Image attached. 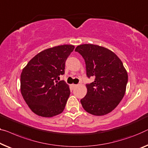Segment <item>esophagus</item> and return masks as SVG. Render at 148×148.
<instances>
[{"label":"esophagus","mask_w":148,"mask_h":148,"mask_svg":"<svg viewBox=\"0 0 148 148\" xmlns=\"http://www.w3.org/2000/svg\"><path fill=\"white\" fill-rule=\"evenodd\" d=\"M76 86H77V85L76 84H73L71 85V87H72V89H74V88H75Z\"/></svg>","instance_id":"obj_1"}]
</instances>
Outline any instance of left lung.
I'll use <instances>...</instances> for the list:
<instances>
[{
  "label": "left lung",
  "mask_w": 148,
  "mask_h": 148,
  "mask_svg": "<svg viewBox=\"0 0 148 148\" xmlns=\"http://www.w3.org/2000/svg\"><path fill=\"white\" fill-rule=\"evenodd\" d=\"M75 51L82 56L88 78L94 81L87 84V94L81 99L83 108L94 116L111 112L124 96L128 76L122 62L106 48L91 44L77 46Z\"/></svg>",
  "instance_id": "obj_1"
}]
</instances>
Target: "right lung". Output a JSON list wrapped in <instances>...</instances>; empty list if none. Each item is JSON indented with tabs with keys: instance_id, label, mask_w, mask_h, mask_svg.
I'll return each instance as SVG.
<instances>
[{
	"instance_id": "right-lung-1",
	"label": "right lung",
	"mask_w": 148,
	"mask_h": 148,
	"mask_svg": "<svg viewBox=\"0 0 148 148\" xmlns=\"http://www.w3.org/2000/svg\"><path fill=\"white\" fill-rule=\"evenodd\" d=\"M74 49L73 45H60L38 53L23 68L21 90L24 100L36 115L50 118L61 114L70 94L69 86L60 76L65 62Z\"/></svg>"
}]
</instances>
